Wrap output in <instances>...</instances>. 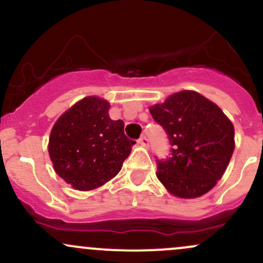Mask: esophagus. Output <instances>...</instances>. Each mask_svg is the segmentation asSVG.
<instances>
[{"label":"esophagus","mask_w":263,"mask_h":263,"mask_svg":"<svg viewBox=\"0 0 263 263\" xmlns=\"http://www.w3.org/2000/svg\"><path fill=\"white\" fill-rule=\"evenodd\" d=\"M138 143L140 144V145L142 146H148L149 145V139L146 137H142V138H139V139H138Z\"/></svg>","instance_id":"esophagus-1"}]
</instances>
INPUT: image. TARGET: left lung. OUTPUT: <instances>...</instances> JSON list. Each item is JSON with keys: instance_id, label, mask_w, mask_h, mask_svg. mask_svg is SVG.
<instances>
[{"instance_id": "left-lung-1", "label": "left lung", "mask_w": 263, "mask_h": 263, "mask_svg": "<svg viewBox=\"0 0 263 263\" xmlns=\"http://www.w3.org/2000/svg\"><path fill=\"white\" fill-rule=\"evenodd\" d=\"M165 132L171 154L157 157V177L180 198L203 196L216 185L234 149V129L214 103L196 91L177 92L149 109Z\"/></svg>"}]
</instances>
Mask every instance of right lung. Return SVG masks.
<instances>
[{
  "instance_id": "right-lung-1",
  "label": "right lung",
  "mask_w": 263,
  "mask_h": 263,
  "mask_svg": "<svg viewBox=\"0 0 263 263\" xmlns=\"http://www.w3.org/2000/svg\"><path fill=\"white\" fill-rule=\"evenodd\" d=\"M109 108L108 101L87 97L61 115L50 134L55 172L79 191L95 189L117 176L135 144L123 121L110 119Z\"/></svg>"
}]
</instances>
